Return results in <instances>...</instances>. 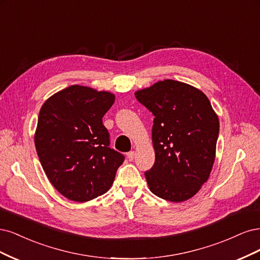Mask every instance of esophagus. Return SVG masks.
Wrapping results in <instances>:
<instances>
[{"instance_id": "obj_1", "label": "esophagus", "mask_w": 260, "mask_h": 260, "mask_svg": "<svg viewBox=\"0 0 260 260\" xmlns=\"http://www.w3.org/2000/svg\"><path fill=\"white\" fill-rule=\"evenodd\" d=\"M134 157H135V152L134 151H131V152H128L127 153V158L129 161H133L134 160Z\"/></svg>"}]
</instances>
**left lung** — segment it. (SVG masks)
Masks as SVG:
<instances>
[{
	"instance_id": "left-lung-1",
	"label": "left lung",
	"mask_w": 260,
	"mask_h": 260,
	"mask_svg": "<svg viewBox=\"0 0 260 260\" xmlns=\"http://www.w3.org/2000/svg\"><path fill=\"white\" fill-rule=\"evenodd\" d=\"M135 96L154 115L155 162L145 173L150 191L170 202L189 200L212 172L218 115L202 90L179 81H158Z\"/></svg>"
}]
</instances>
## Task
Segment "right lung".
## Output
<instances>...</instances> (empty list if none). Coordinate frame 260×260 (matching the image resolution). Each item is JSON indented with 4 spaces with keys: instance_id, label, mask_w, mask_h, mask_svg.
<instances>
[{
    "instance_id": "add662e5",
    "label": "right lung",
    "mask_w": 260,
    "mask_h": 260,
    "mask_svg": "<svg viewBox=\"0 0 260 260\" xmlns=\"http://www.w3.org/2000/svg\"><path fill=\"white\" fill-rule=\"evenodd\" d=\"M114 94L71 85L42 106L35 134L37 153L55 189L74 202H87L110 189L123 154L109 147L103 116Z\"/></svg>"
}]
</instances>
